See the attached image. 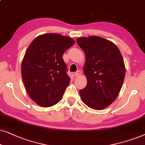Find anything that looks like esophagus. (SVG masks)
<instances>
[{
    "mask_svg": "<svg viewBox=\"0 0 145 145\" xmlns=\"http://www.w3.org/2000/svg\"><path fill=\"white\" fill-rule=\"evenodd\" d=\"M80 76H81V71L80 70L77 71L74 74V76L75 77H79Z\"/></svg>",
    "mask_w": 145,
    "mask_h": 145,
    "instance_id": "esophagus-1",
    "label": "esophagus"
}]
</instances>
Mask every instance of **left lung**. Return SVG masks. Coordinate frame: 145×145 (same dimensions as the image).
<instances>
[{
  "label": "left lung",
  "mask_w": 145,
  "mask_h": 145,
  "mask_svg": "<svg viewBox=\"0 0 145 145\" xmlns=\"http://www.w3.org/2000/svg\"><path fill=\"white\" fill-rule=\"evenodd\" d=\"M76 41L86 54L84 72L88 84L80 90L81 98L93 109H105L116 99L124 82L122 55L115 44L99 36L80 37Z\"/></svg>",
  "instance_id": "1"
}]
</instances>
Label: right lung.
Here are the masks:
<instances>
[{"label":"right lung","instance_id":"obj_1","mask_svg":"<svg viewBox=\"0 0 145 145\" xmlns=\"http://www.w3.org/2000/svg\"><path fill=\"white\" fill-rule=\"evenodd\" d=\"M74 43L68 36L49 33L36 37L28 46L21 74L28 95L40 106L51 107L62 98L70 82L62 56Z\"/></svg>","mask_w":145,"mask_h":145}]
</instances>
